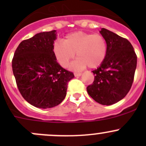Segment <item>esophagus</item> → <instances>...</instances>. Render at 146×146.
Wrapping results in <instances>:
<instances>
[{"mask_svg": "<svg viewBox=\"0 0 146 146\" xmlns=\"http://www.w3.org/2000/svg\"><path fill=\"white\" fill-rule=\"evenodd\" d=\"M74 76H76V77H78V76H81V73H75Z\"/></svg>", "mask_w": 146, "mask_h": 146, "instance_id": "1", "label": "esophagus"}]
</instances>
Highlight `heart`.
Wrapping results in <instances>:
<instances>
[{"label":"heart","mask_w":146,"mask_h":146,"mask_svg":"<svg viewBox=\"0 0 146 146\" xmlns=\"http://www.w3.org/2000/svg\"><path fill=\"white\" fill-rule=\"evenodd\" d=\"M53 51L62 67H67L76 53L78 59L72 64V69L78 70L86 66L95 68L105 59L107 44L100 34L79 31L68 35L64 42L56 41L53 45Z\"/></svg>","instance_id":"heart-1"}]
</instances>
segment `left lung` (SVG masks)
<instances>
[{
  "label": "left lung",
  "instance_id": "left-lung-1",
  "mask_svg": "<svg viewBox=\"0 0 146 146\" xmlns=\"http://www.w3.org/2000/svg\"><path fill=\"white\" fill-rule=\"evenodd\" d=\"M101 35L107 44V54L100 67L92 70L95 79L87 87L90 96L103 105H111L123 99L134 79L137 56L126 38L102 28Z\"/></svg>",
  "mask_w": 146,
  "mask_h": 146
}]
</instances>
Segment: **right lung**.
<instances>
[{
  "label": "right lung",
  "mask_w": 146,
  "mask_h": 146,
  "mask_svg": "<svg viewBox=\"0 0 146 146\" xmlns=\"http://www.w3.org/2000/svg\"><path fill=\"white\" fill-rule=\"evenodd\" d=\"M56 30L38 33L23 40L15 51L12 68L20 94L42 109L59 104L66 95L73 72L61 67L53 51Z\"/></svg>",
  "instance_id": "obj_1"
}]
</instances>
